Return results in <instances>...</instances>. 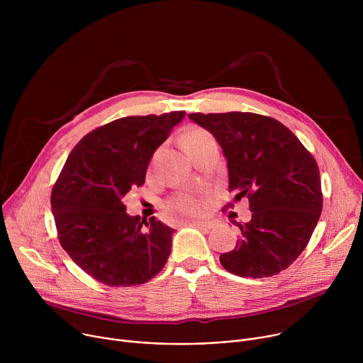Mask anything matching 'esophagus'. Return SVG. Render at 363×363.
<instances>
[{"label":"esophagus","instance_id":"34e87169","mask_svg":"<svg viewBox=\"0 0 363 363\" xmlns=\"http://www.w3.org/2000/svg\"><path fill=\"white\" fill-rule=\"evenodd\" d=\"M188 224L192 227H196V228H203V230H211L216 227V223L210 221V220H192Z\"/></svg>","mask_w":363,"mask_h":363}]
</instances>
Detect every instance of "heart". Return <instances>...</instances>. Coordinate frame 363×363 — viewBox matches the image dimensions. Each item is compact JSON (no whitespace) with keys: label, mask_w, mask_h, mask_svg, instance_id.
<instances>
[{"label":"heart","mask_w":363,"mask_h":363,"mask_svg":"<svg viewBox=\"0 0 363 363\" xmlns=\"http://www.w3.org/2000/svg\"><path fill=\"white\" fill-rule=\"evenodd\" d=\"M181 143L185 152L188 155H192L194 152L202 147L216 145V139L208 130L196 126H189L185 129L181 138ZM203 203L205 196L202 194L185 192L171 198L165 205V210L171 217H191L201 213V210L203 208Z\"/></svg>","instance_id":"b5f03b06"}]
</instances>
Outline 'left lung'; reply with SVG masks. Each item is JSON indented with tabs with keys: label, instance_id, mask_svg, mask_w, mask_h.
I'll use <instances>...</instances> for the list:
<instances>
[{
	"label": "left lung",
	"instance_id": "left-lung-1",
	"mask_svg": "<svg viewBox=\"0 0 363 363\" xmlns=\"http://www.w3.org/2000/svg\"><path fill=\"white\" fill-rule=\"evenodd\" d=\"M211 132L227 160L228 191L248 198L251 220L234 250L220 255L240 277H270L287 269L308 244L322 214L316 160L279 121L250 113H189ZM228 202L225 208H231Z\"/></svg>",
	"mask_w": 363,
	"mask_h": 363
}]
</instances>
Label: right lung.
<instances>
[{
  "mask_svg": "<svg viewBox=\"0 0 363 363\" xmlns=\"http://www.w3.org/2000/svg\"><path fill=\"white\" fill-rule=\"evenodd\" d=\"M184 116L177 111L116 119L70 152L51 191V210L62 247L94 280L130 287L164 269L174 230L155 217H130L123 196L145 184L153 152Z\"/></svg>",
  "mask_w": 363,
  "mask_h": 363,
  "instance_id": "obj_1",
  "label": "right lung"
}]
</instances>
